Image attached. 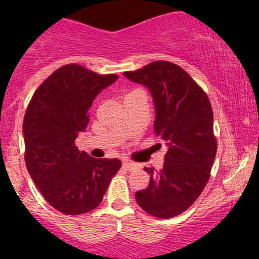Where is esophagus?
Returning a JSON list of instances; mask_svg holds the SVG:
<instances>
[{"instance_id": "34e87169", "label": "esophagus", "mask_w": 259, "mask_h": 259, "mask_svg": "<svg viewBox=\"0 0 259 259\" xmlns=\"http://www.w3.org/2000/svg\"><path fill=\"white\" fill-rule=\"evenodd\" d=\"M122 166H123V168L127 169V171H133V169L138 168V165L136 164V162H132V161H130V160L123 161L122 162Z\"/></svg>"}]
</instances>
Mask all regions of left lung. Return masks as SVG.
<instances>
[{
    "instance_id": "1",
    "label": "left lung",
    "mask_w": 259,
    "mask_h": 259,
    "mask_svg": "<svg viewBox=\"0 0 259 259\" xmlns=\"http://www.w3.org/2000/svg\"><path fill=\"white\" fill-rule=\"evenodd\" d=\"M123 75L150 90L154 134L168 147L160 171L145 167L150 184L136 192L137 203L153 217H176L198 199L210 179L217 153L211 102L182 67L169 61L151 62Z\"/></svg>"
}]
</instances>
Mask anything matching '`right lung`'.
<instances>
[{
  "label": "right lung",
  "instance_id": "1",
  "mask_svg": "<svg viewBox=\"0 0 259 259\" xmlns=\"http://www.w3.org/2000/svg\"><path fill=\"white\" fill-rule=\"evenodd\" d=\"M70 63L52 73L30 99L23 119L24 161L45 199L55 210L77 215L102 201L119 159H95L75 139L90 122L95 97L118 79Z\"/></svg>",
  "mask_w": 259,
  "mask_h": 259
}]
</instances>
